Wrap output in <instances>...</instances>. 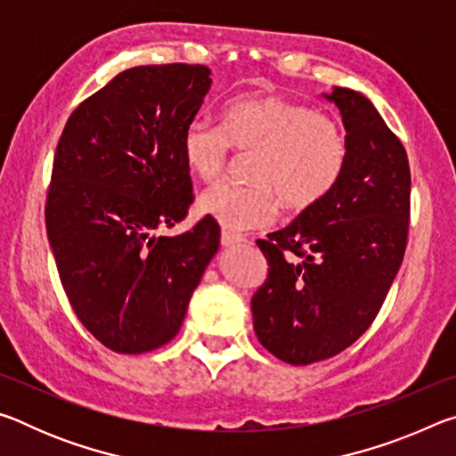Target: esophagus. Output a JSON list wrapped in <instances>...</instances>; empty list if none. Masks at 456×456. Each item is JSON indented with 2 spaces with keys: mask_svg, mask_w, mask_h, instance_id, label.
Returning <instances> with one entry per match:
<instances>
[{
  "mask_svg": "<svg viewBox=\"0 0 456 456\" xmlns=\"http://www.w3.org/2000/svg\"><path fill=\"white\" fill-rule=\"evenodd\" d=\"M241 243H245L243 237L229 233V231H223V233H221V245L223 247H235V245H241Z\"/></svg>",
  "mask_w": 456,
  "mask_h": 456,
  "instance_id": "esophagus-1",
  "label": "esophagus"
}]
</instances>
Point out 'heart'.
<instances>
[{"label":"heart","instance_id":"heart-1","mask_svg":"<svg viewBox=\"0 0 456 456\" xmlns=\"http://www.w3.org/2000/svg\"><path fill=\"white\" fill-rule=\"evenodd\" d=\"M229 149L257 151L253 184H215L199 197V211L233 233L269 225L280 200L291 211L320 203L342 176L348 152L330 117L275 96H239L223 108L221 126L195 118L183 130L184 165L200 181L217 179Z\"/></svg>","mask_w":456,"mask_h":456}]
</instances>
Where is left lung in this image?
Masks as SVG:
<instances>
[{"mask_svg":"<svg viewBox=\"0 0 456 456\" xmlns=\"http://www.w3.org/2000/svg\"><path fill=\"white\" fill-rule=\"evenodd\" d=\"M346 128L342 176L267 241L265 283L251 299L261 346L293 366L336 356L374 322L403 264L411 167L403 142L356 90L322 94Z\"/></svg>","mask_w":456,"mask_h":456,"instance_id":"left-lung-1","label":"left lung"}]
</instances>
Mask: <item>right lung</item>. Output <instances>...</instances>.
I'll list each match as a JSON object with an SVG mask.
<instances>
[{
    "label": "right lung",
    "instance_id": "add662e5",
    "mask_svg": "<svg viewBox=\"0 0 456 456\" xmlns=\"http://www.w3.org/2000/svg\"><path fill=\"white\" fill-rule=\"evenodd\" d=\"M207 66L120 72L68 118L53 157L45 229L78 320L106 348L171 342L219 249L221 229L173 227L192 203L181 136L211 90Z\"/></svg>",
    "mask_w": 456,
    "mask_h": 456
}]
</instances>
